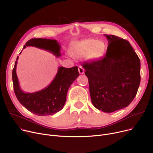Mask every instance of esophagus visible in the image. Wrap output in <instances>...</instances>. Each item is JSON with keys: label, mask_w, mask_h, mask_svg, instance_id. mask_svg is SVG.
<instances>
[{"label": "esophagus", "mask_w": 153, "mask_h": 153, "mask_svg": "<svg viewBox=\"0 0 153 153\" xmlns=\"http://www.w3.org/2000/svg\"><path fill=\"white\" fill-rule=\"evenodd\" d=\"M78 71H79V74H82L84 73V69H83V68L82 66H79Z\"/></svg>", "instance_id": "34e87169"}]
</instances>
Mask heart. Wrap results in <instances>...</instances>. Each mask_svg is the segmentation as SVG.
Instances as JSON below:
<instances>
[{
	"label": "heart",
	"mask_w": 153,
	"mask_h": 153,
	"mask_svg": "<svg viewBox=\"0 0 153 153\" xmlns=\"http://www.w3.org/2000/svg\"><path fill=\"white\" fill-rule=\"evenodd\" d=\"M105 45L102 42L92 38H87L72 44L70 54L74 58L85 56L87 59H98L103 55Z\"/></svg>",
	"instance_id": "heart-1"
}]
</instances>
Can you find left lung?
Instances as JSON below:
<instances>
[{"label":"left lung","instance_id":"left-lung-1","mask_svg":"<svg viewBox=\"0 0 153 153\" xmlns=\"http://www.w3.org/2000/svg\"><path fill=\"white\" fill-rule=\"evenodd\" d=\"M108 39L106 55L99 60L85 62L94 106L106 113L125 108L140 86V60L127 40L115 35Z\"/></svg>","mask_w":153,"mask_h":153}]
</instances>
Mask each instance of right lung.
<instances>
[{
	"mask_svg": "<svg viewBox=\"0 0 153 153\" xmlns=\"http://www.w3.org/2000/svg\"><path fill=\"white\" fill-rule=\"evenodd\" d=\"M30 46L50 51L57 57L61 56V46L55 39L32 38L26 43L23 49ZM18 59L19 56L12 71V80L15 94L22 105L38 116L53 115L62 110L66 101L69 87L79 76L77 66L71 68L59 67L54 79L48 87L36 92L25 93L21 89L16 73Z\"/></svg>",
	"mask_w": 153,
	"mask_h": 153,
	"instance_id": "add662e5",
	"label": "right lung"
}]
</instances>
